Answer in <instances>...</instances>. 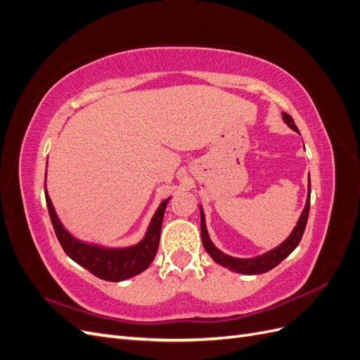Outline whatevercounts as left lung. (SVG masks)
Here are the masks:
<instances>
[{
  "label": "left lung",
  "instance_id": "8db88e82",
  "mask_svg": "<svg viewBox=\"0 0 360 360\" xmlns=\"http://www.w3.org/2000/svg\"><path fill=\"white\" fill-rule=\"evenodd\" d=\"M282 117H284V122L292 129L299 132V129L294 123V120L291 118V115L282 112ZM309 200H311V179H309V191H308V200L307 204H304V209L299 217L297 225L294 226L292 233L290 234V237L287 240L279 245L278 248L269 250L267 254L259 255L255 258H233L230 255H225L224 252H221L219 249H216L214 245L210 242L209 233H207L205 228V219H204V212L202 209H200L201 212V238H202V245L204 249L209 254L217 264H221L224 267H228L233 271H237V274H243V275H259V274H266V271L271 270L274 267H276L282 259L287 258L296 246L300 243L302 236L304 231V226H307L308 222V214H309Z\"/></svg>",
  "mask_w": 360,
  "mask_h": 360
}]
</instances>
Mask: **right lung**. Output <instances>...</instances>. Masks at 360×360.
Here are the masks:
<instances>
[{"instance_id": "1", "label": "right lung", "mask_w": 360, "mask_h": 360, "mask_svg": "<svg viewBox=\"0 0 360 360\" xmlns=\"http://www.w3.org/2000/svg\"><path fill=\"white\" fill-rule=\"evenodd\" d=\"M45 197L52 226L56 230L57 238L61 248L64 249V252L79 266L85 267L94 276L105 281L118 282L141 274V271H144L151 264V261H153L158 252L163 213H165L169 198L160 202L153 219L150 222L143 242L124 249H105L94 245L82 243L72 237L58 221L46 191Z\"/></svg>"}]
</instances>
